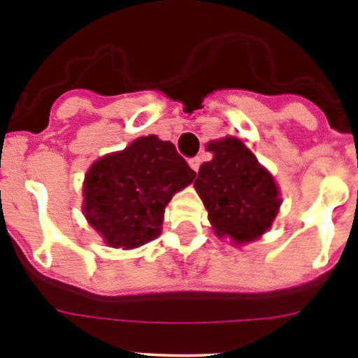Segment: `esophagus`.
Returning <instances> with one entry per match:
<instances>
[{"instance_id": "obj_1", "label": "esophagus", "mask_w": 358, "mask_h": 358, "mask_svg": "<svg viewBox=\"0 0 358 358\" xmlns=\"http://www.w3.org/2000/svg\"><path fill=\"white\" fill-rule=\"evenodd\" d=\"M188 163H189V166H192V169H194L195 172H197V170L201 169V163H202V159H201V156H195V157H192V159H189Z\"/></svg>"}]
</instances>
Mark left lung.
I'll return each mask as SVG.
<instances>
[{"mask_svg":"<svg viewBox=\"0 0 358 358\" xmlns=\"http://www.w3.org/2000/svg\"><path fill=\"white\" fill-rule=\"evenodd\" d=\"M213 159L201 164L194 186L218 236L252 242L271 227L280 194L273 176L236 138L211 141Z\"/></svg>","mask_w":358,"mask_h":358,"instance_id":"8db88e82","label":"left lung"}]
</instances>
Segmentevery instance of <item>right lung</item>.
I'll use <instances>...</instances> for the list:
<instances>
[{
    "mask_svg": "<svg viewBox=\"0 0 358 358\" xmlns=\"http://www.w3.org/2000/svg\"><path fill=\"white\" fill-rule=\"evenodd\" d=\"M197 173L170 141L138 138L85 176L84 213L110 248L132 249L161 233L164 206Z\"/></svg>",
    "mask_w": 358,
    "mask_h": 358,
    "instance_id": "add662e5",
    "label": "right lung"
}]
</instances>
